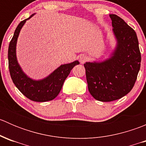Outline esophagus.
Masks as SVG:
<instances>
[{
  "label": "esophagus",
  "instance_id": "esophagus-1",
  "mask_svg": "<svg viewBox=\"0 0 146 146\" xmlns=\"http://www.w3.org/2000/svg\"><path fill=\"white\" fill-rule=\"evenodd\" d=\"M88 56L86 55H85V54H82V55L80 56V57H79V61H80V62L81 64H84V63L88 61Z\"/></svg>",
  "mask_w": 146,
  "mask_h": 146
}]
</instances>
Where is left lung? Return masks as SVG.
Masks as SVG:
<instances>
[{
  "label": "left lung",
  "instance_id": "obj_1",
  "mask_svg": "<svg viewBox=\"0 0 146 146\" xmlns=\"http://www.w3.org/2000/svg\"><path fill=\"white\" fill-rule=\"evenodd\" d=\"M117 39L110 58L84 64L88 90L95 100L111 102L132 90L141 67V56L136 32L117 15H110Z\"/></svg>",
  "mask_w": 146,
  "mask_h": 146
}]
</instances>
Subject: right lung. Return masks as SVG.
Wrapping results in <instances>:
<instances>
[{
	"label": "right lung",
	"mask_w": 146,
	"mask_h": 146,
	"mask_svg": "<svg viewBox=\"0 0 146 146\" xmlns=\"http://www.w3.org/2000/svg\"><path fill=\"white\" fill-rule=\"evenodd\" d=\"M35 14L20 22L16 28L8 47V66L13 83L25 96L35 102H47L56 98L70 70L80 63L75 61L70 64L61 65L49 76L39 80L30 78L23 71L16 57V44L22 27Z\"/></svg>",
	"instance_id": "1"
}]
</instances>
